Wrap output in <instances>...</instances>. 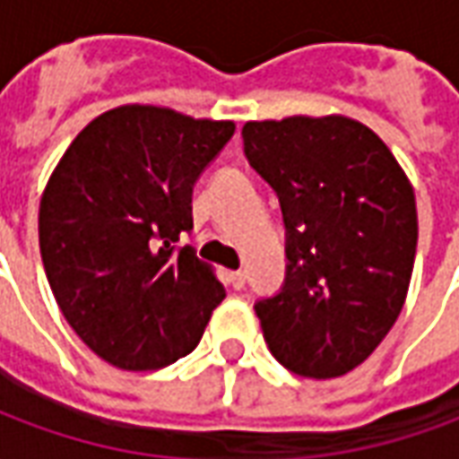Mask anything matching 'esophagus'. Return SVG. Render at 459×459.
Wrapping results in <instances>:
<instances>
[{"label": "esophagus", "mask_w": 459, "mask_h": 459, "mask_svg": "<svg viewBox=\"0 0 459 459\" xmlns=\"http://www.w3.org/2000/svg\"><path fill=\"white\" fill-rule=\"evenodd\" d=\"M245 280H247V277H245V272L242 270L230 272V274H227V282L232 284V290H242V287H245Z\"/></svg>", "instance_id": "esophagus-1"}]
</instances>
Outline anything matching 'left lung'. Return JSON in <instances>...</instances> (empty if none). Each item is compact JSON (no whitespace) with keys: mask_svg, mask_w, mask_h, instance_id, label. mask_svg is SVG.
<instances>
[{"mask_svg":"<svg viewBox=\"0 0 459 459\" xmlns=\"http://www.w3.org/2000/svg\"><path fill=\"white\" fill-rule=\"evenodd\" d=\"M284 220V282L255 302L272 355L302 377L365 362L400 317L417 252L415 192L393 152L347 117L242 127Z\"/></svg>","mask_w":459,"mask_h":459,"instance_id":"obj_1","label":"left lung"}]
</instances>
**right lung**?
<instances>
[{
  "label": "right lung",
  "mask_w": 459,
  "mask_h": 459,
  "mask_svg": "<svg viewBox=\"0 0 459 459\" xmlns=\"http://www.w3.org/2000/svg\"><path fill=\"white\" fill-rule=\"evenodd\" d=\"M232 122L127 104L82 129L39 204L44 272L94 355L147 372L197 347L224 287L195 249L192 189Z\"/></svg>",
  "instance_id": "obj_1"
}]
</instances>
